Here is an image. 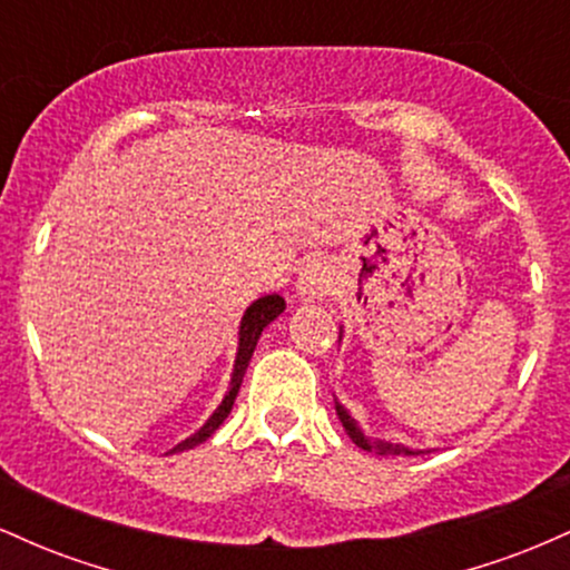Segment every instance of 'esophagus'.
<instances>
[{
	"label": "esophagus",
	"mask_w": 570,
	"mask_h": 570,
	"mask_svg": "<svg viewBox=\"0 0 570 570\" xmlns=\"http://www.w3.org/2000/svg\"><path fill=\"white\" fill-rule=\"evenodd\" d=\"M332 284H335V276H332L326 263H316V259H313V263H307L303 267V273H299L297 292L305 303H316V299H322L332 292Z\"/></svg>",
	"instance_id": "34e87169"
}]
</instances>
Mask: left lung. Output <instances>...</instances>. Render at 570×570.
Masks as SVG:
<instances>
[{"mask_svg": "<svg viewBox=\"0 0 570 570\" xmlns=\"http://www.w3.org/2000/svg\"><path fill=\"white\" fill-rule=\"evenodd\" d=\"M340 337H343V332H340ZM335 410H337L340 423H343L345 434H348L351 440L358 444V448L367 450V453H377V455H417V453H423V450H410V448H404V444H394V442H385V440H370V436L358 429V423L353 421L351 412L345 410L337 399H335Z\"/></svg>", "mask_w": 570, "mask_h": 570, "instance_id": "obj_1", "label": "left lung"}]
</instances>
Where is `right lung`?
Wrapping results in <instances>:
<instances>
[{
  "instance_id": "1",
  "label": "right lung",
  "mask_w": 570,
  "mask_h": 570,
  "mask_svg": "<svg viewBox=\"0 0 570 570\" xmlns=\"http://www.w3.org/2000/svg\"><path fill=\"white\" fill-rule=\"evenodd\" d=\"M284 297L281 294H265V297L254 299L252 305L246 307L244 318H240V326H238V353H235V364H233V377H230V391H227L225 399H222V404L217 410L212 412V417H208L203 426L195 431V434H189L187 440H181L176 448L168 450V453H185V450H193L198 448L200 442H206L208 436L217 431L222 423H225V417L230 415L233 404H235V396H238V389L240 383H244V375H246V367L248 362H252V353L257 348V340L263 335V330L271 322H276V318L284 313Z\"/></svg>"
}]
</instances>
